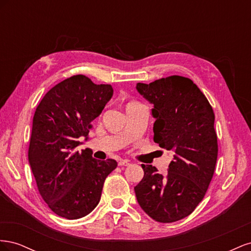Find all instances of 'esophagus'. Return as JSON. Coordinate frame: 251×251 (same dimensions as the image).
<instances>
[{
	"label": "esophagus",
	"instance_id": "obj_1",
	"mask_svg": "<svg viewBox=\"0 0 251 251\" xmlns=\"http://www.w3.org/2000/svg\"><path fill=\"white\" fill-rule=\"evenodd\" d=\"M130 164H131V163H130V161H128V160H120V161L118 162V165H119V166H128Z\"/></svg>",
	"mask_w": 251,
	"mask_h": 251
}]
</instances>
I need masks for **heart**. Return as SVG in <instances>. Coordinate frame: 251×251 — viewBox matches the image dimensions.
Masks as SVG:
<instances>
[{
	"mask_svg": "<svg viewBox=\"0 0 251 251\" xmlns=\"http://www.w3.org/2000/svg\"><path fill=\"white\" fill-rule=\"evenodd\" d=\"M134 103H136V102H128V103L126 104V107H128V105H131V104H134Z\"/></svg>",
	"mask_w": 251,
	"mask_h": 251,
	"instance_id": "b5f03b06",
	"label": "heart"
}]
</instances>
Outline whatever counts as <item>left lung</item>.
<instances>
[{"label":"left lung","instance_id":"left-lung-1","mask_svg":"<svg viewBox=\"0 0 251 251\" xmlns=\"http://www.w3.org/2000/svg\"><path fill=\"white\" fill-rule=\"evenodd\" d=\"M136 89L154 104V141L172 151L166 174L141 164L144 176L134 187L147 215L172 223L191 215L204 198L218 157L215 113L207 98L189 78L173 75Z\"/></svg>","mask_w":251,"mask_h":251}]
</instances>
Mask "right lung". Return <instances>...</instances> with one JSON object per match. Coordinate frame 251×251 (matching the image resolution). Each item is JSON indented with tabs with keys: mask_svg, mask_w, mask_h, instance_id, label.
<instances>
[{
	"mask_svg": "<svg viewBox=\"0 0 251 251\" xmlns=\"http://www.w3.org/2000/svg\"><path fill=\"white\" fill-rule=\"evenodd\" d=\"M112 96L111 85H95L79 74L50 89L35 110L28 160L42 198L59 217L89 215L116 169L114 159L97 160L92 150H74L80 137L88 139L92 121Z\"/></svg>",
	"mask_w": 251,
	"mask_h": 251,
	"instance_id": "1",
	"label": "right lung"
}]
</instances>
